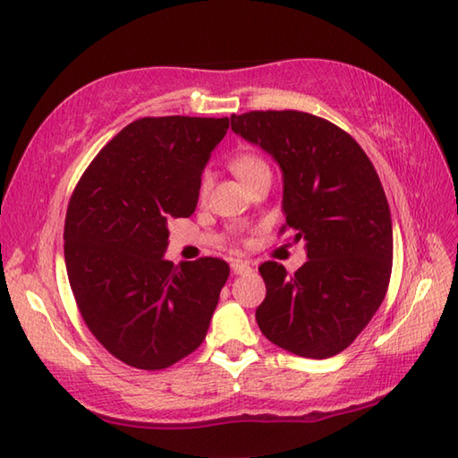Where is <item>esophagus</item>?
Listing matches in <instances>:
<instances>
[{
    "label": "esophagus",
    "instance_id": "1",
    "mask_svg": "<svg viewBox=\"0 0 458 458\" xmlns=\"http://www.w3.org/2000/svg\"><path fill=\"white\" fill-rule=\"evenodd\" d=\"M232 271H234L236 276L250 274V271H251L250 261H246V259H234V261H232Z\"/></svg>",
    "mask_w": 458,
    "mask_h": 458
}]
</instances>
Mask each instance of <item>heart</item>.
Segmentation results:
<instances>
[{
  "label": "heart",
  "instance_id": "obj_1",
  "mask_svg": "<svg viewBox=\"0 0 458 458\" xmlns=\"http://www.w3.org/2000/svg\"><path fill=\"white\" fill-rule=\"evenodd\" d=\"M228 165H230V169L234 171L236 177L244 181L248 187L250 184H254L256 181H259L261 177H271V169H269L267 161L261 157L259 153H254V151H240L236 155H232ZM210 187H212L210 174L204 173L199 181V189H197L200 202L208 199Z\"/></svg>",
  "mask_w": 458,
  "mask_h": 458
}]
</instances>
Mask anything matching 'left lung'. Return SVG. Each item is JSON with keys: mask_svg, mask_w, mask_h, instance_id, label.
Wrapping results in <instances>:
<instances>
[{"mask_svg": "<svg viewBox=\"0 0 458 458\" xmlns=\"http://www.w3.org/2000/svg\"><path fill=\"white\" fill-rule=\"evenodd\" d=\"M232 130L276 157L284 171L285 224L307 242L295 274L264 261L259 330L303 358H330L354 343L387 293L394 259L390 207L372 161L354 138L318 115L254 110Z\"/></svg>", "mask_w": 458, "mask_h": 458, "instance_id": "1", "label": "left lung"}]
</instances>
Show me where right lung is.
<instances>
[{
	"mask_svg": "<svg viewBox=\"0 0 458 458\" xmlns=\"http://www.w3.org/2000/svg\"><path fill=\"white\" fill-rule=\"evenodd\" d=\"M228 118H140L96 155L64 220V261L86 327L112 356L163 369L194 352L230 267L163 259L173 218L197 208L199 181Z\"/></svg>",
	"mask_w": 458,
	"mask_h": 458,
	"instance_id": "right-lung-1",
	"label": "right lung"
}]
</instances>
